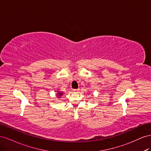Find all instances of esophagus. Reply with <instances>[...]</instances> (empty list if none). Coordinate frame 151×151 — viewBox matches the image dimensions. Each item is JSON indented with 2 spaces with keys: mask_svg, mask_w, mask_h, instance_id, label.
<instances>
[{
  "mask_svg": "<svg viewBox=\"0 0 151 151\" xmlns=\"http://www.w3.org/2000/svg\"><path fill=\"white\" fill-rule=\"evenodd\" d=\"M79 91V89H73V91H74V93H78Z\"/></svg>",
  "mask_w": 151,
  "mask_h": 151,
  "instance_id": "34e87169",
  "label": "esophagus"
}]
</instances>
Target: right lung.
I'll return each mask as SVG.
<instances>
[{"mask_svg": "<svg viewBox=\"0 0 151 151\" xmlns=\"http://www.w3.org/2000/svg\"><path fill=\"white\" fill-rule=\"evenodd\" d=\"M58 96H61L63 94V93H62V92H59V93H58Z\"/></svg>", "mask_w": 151, "mask_h": 151, "instance_id": "1", "label": "right lung"}]
</instances>
